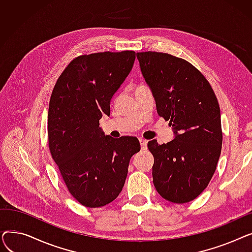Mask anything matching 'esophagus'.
Listing matches in <instances>:
<instances>
[{
    "mask_svg": "<svg viewBox=\"0 0 252 252\" xmlns=\"http://www.w3.org/2000/svg\"><path fill=\"white\" fill-rule=\"evenodd\" d=\"M139 142H140V145H141V148L143 150L147 149V140H145L143 138H139Z\"/></svg>",
    "mask_w": 252,
    "mask_h": 252,
    "instance_id": "obj_1",
    "label": "esophagus"
}]
</instances>
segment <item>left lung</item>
Wrapping results in <instances>:
<instances>
[{"label": "left lung", "instance_id": "8db88e82", "mask_svg": "<svg viewBox=\"0 0 252 252\" xmlns=\"http://www.w3.org/2000/svg\"><path fill=\"white\" fill-rule=\"evenodd\" d=\"M157 113L173 126L175 139L148 142L154 157L153 184L174 203L194 200L213 178L221 150L220 110L204 75L188 61L166 53H137Z\"/></svg>", "mask_w": 252, "mask_h": 252}]
</instances>
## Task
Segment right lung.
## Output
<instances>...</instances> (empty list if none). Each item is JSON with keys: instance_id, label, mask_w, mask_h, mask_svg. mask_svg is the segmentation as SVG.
I'll use <instances>...</instances> for the list:
<instances>
[{"instance_id": "right-lung-1", "label": "right lung", "mask_w": 252, "mask_h": 252, "mask_svg": "<svg viewBox=\"0 0 252 252\" xmlns=\"http://www.w3.org/2000/svg\"><path fill=\"white\" fill-rule=\"evenodd\" d=\"M135 59L134 51L78 56L52 92L50 152L69 193L86 207H101L115 199L124 188L131 156L141 149L137 138L116 140L105 136L99 126Z\"/></svg>"}]
</instances>
